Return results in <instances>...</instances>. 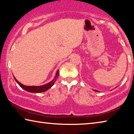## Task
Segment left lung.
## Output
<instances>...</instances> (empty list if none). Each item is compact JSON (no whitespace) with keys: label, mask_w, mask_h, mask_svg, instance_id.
Listing matches in <instances>:
<instances>
[{"label":"left lung","mask_w":134,"mask_h":134,"mask_svg":"<svg viewBox=\"0 0 134 134\" xmlns=\"http://www.w3.org/2000/svg\"><path fill=\"white\" fill-rule=\"evenodd\" d=\"M94 91H95V92H98V91H97V90H94Z\"/></svg>","instance_id":"obj_1"}]
</instances>
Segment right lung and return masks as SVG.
Segmentation results:
<instances>
[{"instance_id": "add662e5", "label": "right lung", "mask_w": 134, "mask_h": 134, "mask_svg": "<svg viewBox=\"0 0 134 134\" xmlns=\"http://www.w3.org/2000/svg\"><path fill=\"white\" fill-rule=\"evenodd\" d=\"M58 70H57V71L56 72V75L55 76V77L53 79V80L51 81L50 82L46 84V85H42V86H25L23 85L21 83H19L16 79H15V77H13L15 79V80L18 83V85L20 86V87H21L22 89H24L25 90H26L27 92H31V93H41V92H44L47 91V90L49 89V88H51L52 86L54 85V83L55 82L56 79H57L58 77Z\"/></svg>"}]
</instances>
